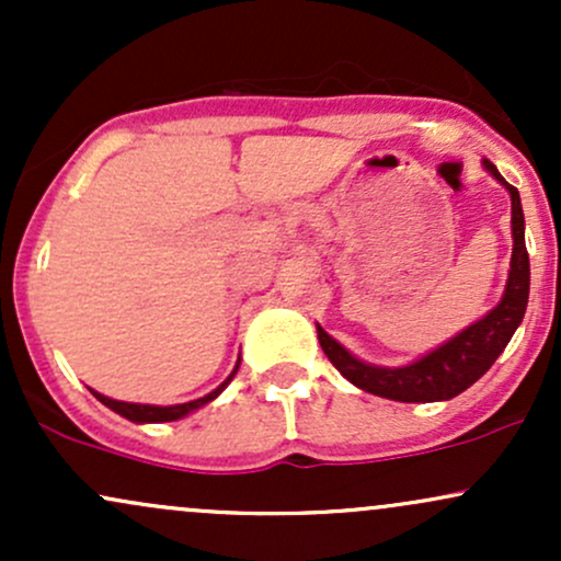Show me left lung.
I'll use <instances>...</instances> for the list:
<instances>
[{
	"mask_svg": "<svg viewBox=\"0 0 561 561\" xmlns=\"http://www.w3.org/2000/svg\"><path fill=\"white\" fill-rule=\"evenodd\" d=\"M485 171L491 173L499 184L506 186L508 197H512V263H508V279L504 287V298L493 311L467 330H461L448 343H443L427 356L416 358L414 364L405 366H375L356 358L347 353L337 340L330 337L317 324L321 351L327 353L334 369L343 375L347 382L362 388L371 396L390 398V401L401 403H433V401H448L465 392L469 385L491 369L495 358L504 353V347L523 324L527 295H530V259H527L525 248V216L523 203H519V192L501 176L499 169L491 160H482Z\"/></svg>",
	"mask_w": 561,
	"mask_h": 561,
	"instance_id": "8db88e82",
	"label": "left lung"
}]
</instances>
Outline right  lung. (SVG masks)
<instances>
[{
	"instance_id": "right-lung-1",
	"label": "right lung",
	"mask_w": 561,
	"mask_h": 561,
	"mask_svg": "<svg viewBox=\"0 0 561 561\" xmlns=\"http://www.w3.org/2000/svg\"><path fill=\"white\" fill-rule=\"evenodd\" d=\"M237 369H240V362H237V366H234V371H231V375L224 379L221 385H218V388L214 390V392H208V396H203V398H197V401H190V403H176V405H150V403H126V401H113V398H107V396H102V392H96V390H92L94 392V398L100 403H105L107 409H113L115 414H121V416H126L128 422H137V424H145V422H173V420H182V416H186V414H192V411L195 409H199V405H205V403H210L214 401V398H218L224 392V388H227V385L231 382V379H234V375H237Z\"/></svg>"
}]
</instances>
